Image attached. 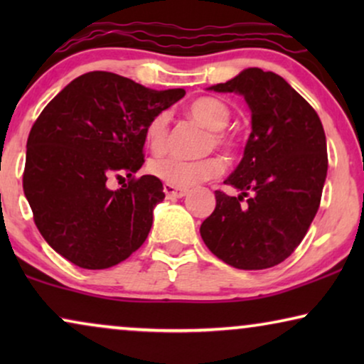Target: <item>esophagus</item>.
Segmentation results:
<instances>
[{
	"mask_svg": "<svg viewBox=\"0 0 364 364\" xmlns=\"http://www.w3.org/2000/svg\"><path fill=\"white\" fill-rule=\"evenodd\" d=\"M164 192H166V196L168 198H182V197L187 196L186 188L173 187V186H171V183H164Z\"/></svg>",
	"mask_w": 364,
	"mask_h": 364,
	"instance_id": "obj_1",
	"label": "esophagus"
}]
</instances>
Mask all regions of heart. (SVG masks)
Instances as JSON below:
<instances>
[{"instance_id":"heart-1","label":"heart","mask_w":364,"mask_h":364,"mask_svg":"<svg viewBox=\"0 0 364 364\" xmlns=\"http://www.w3.org/2000/svg\"><path fill=\"white\" fill-rule=\"evenodd\" d=\"M188 116L200 122L203 127L210 129L207 139V149L217 147L232 151L237 146L235 134L227 131L225 126L230 121V107L222 99L202 96L192 101L187 107ZM168 134V112L162 111L149 119L144 127V139L154 152H161L166 147ZM149 172L173 187L186 188L198 182L208 181L223 172V161L217 156H207L197 161H186L176 156H161L149 162Z\"/></svg>"}]
</instances>
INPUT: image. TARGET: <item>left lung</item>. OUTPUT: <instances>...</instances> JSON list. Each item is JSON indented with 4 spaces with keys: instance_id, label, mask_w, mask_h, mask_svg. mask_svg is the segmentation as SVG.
Instances as JSON below:
<instances>
[{
    "instance_id": "8db88e82",
    "label": "left lung",
    "mask_w": 364,
    "mask_h": 364,
    "mask_svg": "<svg viewBox=\"0 0 364 364\" xmlns=\"http://www.w3.org/2000/svg\"><path fill=\"white\" fill-rule=\"evenodd\" d=\"M210 89L245 97L252 132L242 162L225 181L242 193L215 191L202 240L230 267H275L300 245L320 207L328 171L321 121L285 79L260 68Z\"/></svg>"
}]
</instances>
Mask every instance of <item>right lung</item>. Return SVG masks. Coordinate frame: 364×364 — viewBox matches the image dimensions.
I'll list each match as a JSON object with an SVG mask.
<instances>
[{"instance_id": "obj_1", "label": "right lung", "mask_w": 364, "mask_h": 364, "mask_svg": "<svg viewBox=\"0 0 364 364\" xmlns=\"http://www.w3.org/2000/svg\"><path fill=\"white\" fill-rule=\"evenodd\" d=\"M183 94L92 71L43 109L28 137L23 191L39 233L59 255L102 270L146 242L166 193L157 177H134L144 164V127ZM122 175L128 183L109 189L108 181Z\"/></svg>"}]
</instances>
